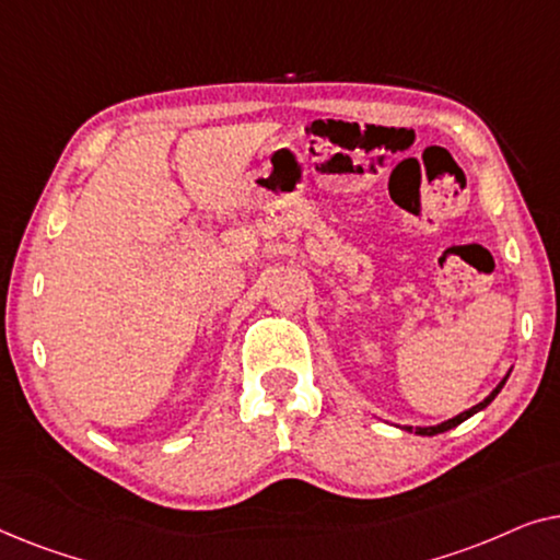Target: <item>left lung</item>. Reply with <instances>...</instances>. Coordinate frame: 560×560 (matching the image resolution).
<instances>
[{"label":"left lung","instance_id":"left-lung-1","mask_svg":"<svg viewBox=\"0 0 560 560\" xmlns=\"http://www.w3.org/2000/svg\"><path fill=\"white\" fill-rule=\"evenodd\" d=\"M510 372H512V370H510ZM510 372H508V374H504V377H502V382H500V385H497V387L492 389V393H489V395L485 397V400H481L479 405H474V408H469V410H464V412H458V416H456V418H448V420H443V423H439V425H425V428H416V433H418V435H439V433H446V431H451V428H456L458 423H464V420H469L471 416H477V412H479V410H485V408H487V405H489V402H492L497 395H500V389L504 387V382H508V377H510ZM402 431H408V433H412V425H405V428H402Z\"/></svg>","mask_w":560,"mask_h":560}]
</instances>
